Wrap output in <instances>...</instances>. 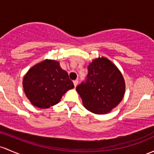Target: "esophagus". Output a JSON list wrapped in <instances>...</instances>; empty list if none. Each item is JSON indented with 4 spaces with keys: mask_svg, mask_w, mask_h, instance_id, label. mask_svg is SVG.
Here are the masks:
<instances>
[{
    "mask_svg": "<svg viewBox=\"0 0 154 154\" xmlns=\"http://www.w3.org/2000/svg\"><path fill=\"white\" fill-rule=\"evenodd\" d=\"M73 82H74V87H76L77 85V84H78V80H74V81H73Z\"/></svg>",
    "mask_w": 154,
    "mask_h": 154,
    "instance_id": "esophagus-1",
    "label": "esophagus"
}]
</instances>
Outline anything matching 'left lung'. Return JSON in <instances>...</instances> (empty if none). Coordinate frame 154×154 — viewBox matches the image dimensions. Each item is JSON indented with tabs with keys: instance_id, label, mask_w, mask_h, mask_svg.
Returning <instances> with one entry per match:
<instances>
[{
	"instance_id": "1",
	"label": "left lung",
	"mask_w": 154,
	"mask_h": 154,
	"mask_svg": "<svg viewBox=\"0 0 154 154\" xmlns=\"http://www.w3.org/2000/svg\"><path fill=\"white\" fill-rule=\"evenodd\" d=\"M86 80L76 87L87 110L97 114L110 112L122 100L125 81L119 69L106 57L98 58L88 66Z\"/></svg>"
}]
</instances>
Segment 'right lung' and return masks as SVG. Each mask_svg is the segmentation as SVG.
<instances>
[{
	"instance_id": "add662e5",
	"label": "right lung",
	"mask_w": 154,
	"mask_h": 154,
	"mask_svg": "<svg viewBox=\"0 0 154 154\" xmlns=\"http://www.w3.org/2000/svg\"><path fill=\"white\" fill-rule=\"evenodd\" d=\"M23 86L33 106L47 108L57 104L68 90L74 88L69 74L59 63L46 60L35 65L24 76Z\"/></svg>"
}]
</instances>
